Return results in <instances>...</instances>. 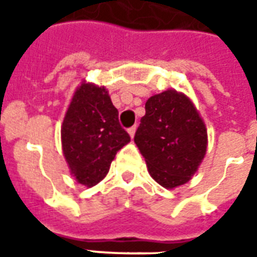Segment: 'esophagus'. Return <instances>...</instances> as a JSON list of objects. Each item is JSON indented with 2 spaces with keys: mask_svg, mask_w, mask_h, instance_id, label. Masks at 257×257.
Masks as SVG:
<instances>
[{
  "mask_svg": "<svg viewBox=\"0 0 257 257\" xmlns=\"http://www.w3.org/2000/svg\"><path fill=\"white\" fill-rule=\"evenodd\" d=\"M128 133H129V136H131L133 139V136H135V133H136V126H131V128L128 129Z\"/></svg>",
  "mask_w": 257,
  "mask_h": 257,
  "instance_id": "esophagus-1",
  "label": "esophagus"
}]
</instances>
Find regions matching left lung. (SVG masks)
I'll return each mask as SVG.
<instances>
[{
	"label": "left lung",
	"instance_id": "left-lung-1",
	"mask_svg": "<svg viewBox=\"0 0 257 257\" xmlns=\"http://www.w3.org/2000/svg\"><path fill=\"white\" fill-rule=\"evenodd\" d=\"M149 175L173 189L187 184L207 153V128L187 94L168 89L149 97L135 135Z\"/></svg>",
	"mask_w": 257,
	"mask_h": 257
}]
</instances>
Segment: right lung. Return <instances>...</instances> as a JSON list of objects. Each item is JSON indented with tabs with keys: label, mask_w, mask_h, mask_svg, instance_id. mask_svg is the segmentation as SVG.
I'll use <instances>...</instances> for the list:
<instances>
[{
	"label": "right lung",
	"mask_w": 257,
	"mask_h": 257,
	"mask_svg": "<svg viewBox=\"0 0 257 257\" xmlns=\"http://www.w3.org/2000/svg\"><path fill=\"white\" fill-rule=\"evenodd\" d=\"M131 141L105 86L82 81L61 126L62 152L70 175L90 188L108 175L116 153Z\"/></svg>",
	"instance_id": "right-lung-1"
}]
</instances>
